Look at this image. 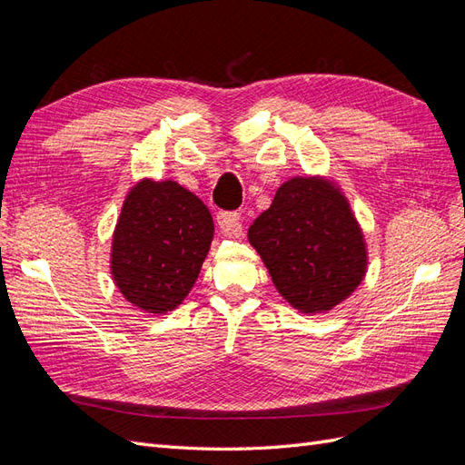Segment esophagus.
<instances>
[{"label":"esophagus","instance_id":"esophagus-1","mask_svg":"<svg viewBox=\"0 0 465 465\" xmlns=\"http://www.w3.org/2000/svg\"><path fill=\"white\" fill-rule=\"evenodd\" d=\"M217 224L224 236H241L244 229L241 215H238L236 211H221L217 215Z\"/></svg>","mask_w":465,"mask_h":465}]
</instances>
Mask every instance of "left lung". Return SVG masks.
Segmentation results:
<instances>
[{
	"label": "left lung",
	"mask_w": 465,
	"mask_h": 465,
	"mask_svg": "<svg viewBox=\"0 0 465 465\" xmlns=\"http://www.w3.org/2000/svg\"><path fill=\"white\" fill-rule=\"evenodd\" d=\"M273 285L301 312H328L367 273V246L345 195L323 178H291L248 229Z\"/></svg>",
	"instance_id": "1"
}]
</instances>
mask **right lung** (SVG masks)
Listing matches in <instances>:
<instances>
[{
  "label": "right lung",
  "instance_id": "1",
  "mask_svg": "<svg viewBox=\"0 0 465 465\" xmlns=\"http://www.w3.org/2000/svg\"><path fill=\"white\" fill-rule=\"evenodd\" d=\"M213 238L205 203L173 180H142L125 195L112 238V277L134 306L164 314L186 299Z\"/></svg>",
  "mask_w": 465,
  "mask_h": 465
}]
</instances>
